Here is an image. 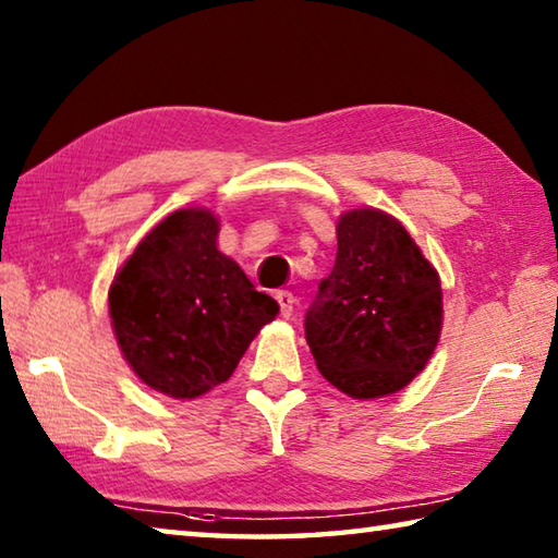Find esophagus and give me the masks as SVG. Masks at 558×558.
I'll return each instance as SVG.
<instances>
[{"mask_svg":"<svg viewBox=\"0 0 558 558\" xmlns=\"http://www.w3.org/2000/svg\"><path fill=\"white\" fill-rule=\"evenodd\" d=\"M277 301H279V308H281V316L289 318L294 314V304H296V296L291 294V291H277Z\"/></svg>","mask_w":558,"mask_h":558,"instance_id":"34e87169","label":"esophagus"}]
</instances>
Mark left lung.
Wrapping results in <instances>:
<instances>
[{"instance_id": "8db88e82", "label": "left lung", "mask_w": 558, "mask_h": 558, "mask_svg": "<svg viewBox=\"0 0 558 558\" xmlns=\"http://www.w3.org/2000/svg\"><path fill=\"white\" fill-rule=\"evenodd\" d=\"M336 232L333 271L306 314L308 348L320 375L343 395H395L422 373L441 338V279L385 210H348Z\"/></svg>"}]
</instances>
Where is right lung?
I'll return each mask as SVG.
<instances>
[{
	"label": "right lung",
	"mask_w": 558,
	"mask_h": 558,
	"mask_svg": "<svg viewBox=\"0 0 558 558\" xmlns=\"http://www.w3.org/2000/svg\"><path fill=\"white\" fill-rule=\"evenodd\" d=\"M220 220L181 208L136 244L107 304L122 357L146 387L195 399L225 379L279 304L218 250Z\"/></svg>",
	"instance_id": "obj_1"
}]
</instances>
